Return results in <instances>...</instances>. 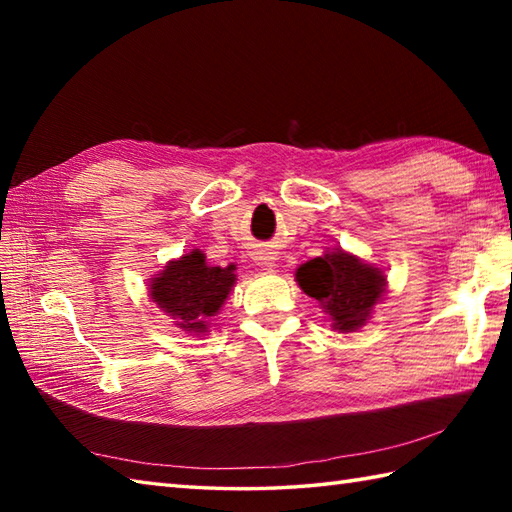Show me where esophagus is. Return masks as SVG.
Masks as SVG:
<instances>
[{"label":"esophagus","instance_id":"1","mask_svg":"<svg viewBox=\"0 0 512 512\" xmlns=\"http://www.w3.org/2000/svg\"><path fill=\"white\" fill-rule=\"evenodd\" d=\"M255 262L257 266H262L266 270H273L277 264V255L275 253H268V250H259V253H255Z\"/></svg>","mask_w":512,"mask_h":512}]
</instances>
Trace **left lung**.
<instances>
[{
	"mask_svg": "<svg viewBox=\"0 0 512 512\" xmlns=\"http://www.w3.org/2000/svg\"><path fill=\"white\" fill-rule=\"evenodd\" d=\"M295 279L308 297L319 301L332 328L343 334L361 330L387 295L385 270L343 248L325 250L321 257L301 264Z\"/></svg>",
	"mask_w": 512,
	"mask_h": 512,
	"instance_id": "obj_1",
	"label": "left lung"
}]
</instances>
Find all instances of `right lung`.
I'll return each instance as SVG.
<instances>
[{
  "instance_id": "1",
  "label": "right lung",
  "mask_w": 512,
  "mask_h": 512,
  "mask_svg": "<svg viewBox=\"0 0 512 512\" xmlns=\"http://www.w3.org/2000/svg\"><path fill=\"white\" fill-rule=\"evenodd\" d=\"M235 264L211 266L200 248L171 259L149 279V297L176 328L206 334L235 286Z\"/></svg>"
}]
</instances>
